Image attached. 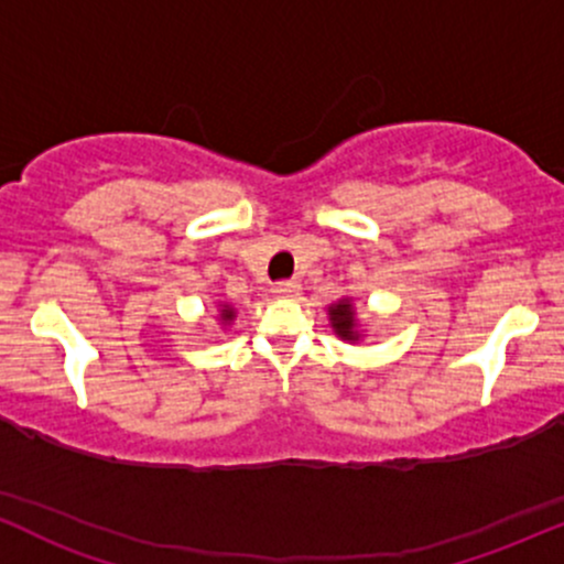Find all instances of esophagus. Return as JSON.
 Masks as SVG:
<instances>
[{
  "label": "esophagus",
  "mask_w": 564,
  "mask_h": 564,
  "mask_svg": "<svg viewBox=\"0 0 564 564\" xmlns=\"http://www.w3.org/2000/svg\"><path fill=\"white\" fill-rule=\"evenodd\" d=\"M272 292H275V297H297L302 286L297 281H278L275 286H272Z\"/></svg>",
  "instance_id": "34e87169"
}]
</instances>
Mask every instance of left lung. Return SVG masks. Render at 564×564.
<instances>
[{
	"instance_id": "1",
	"label": "left lung",
	"mask_w": 564,
	"mask_h": 564,
	"mask_svg": "<svg viewBox=\"0 0 564 564\" xmlns=\"http://www.w3.org/2000/svg\"><path fill=\"white\" fill-rule=\"evenodd\" d=\"M329 316H332V327L340 337L346 340H354L357 332H354V311H351V302H337L335 307H329Z\"/></svg>"
}]
</instances>
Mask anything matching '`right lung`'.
Instances as JSON below:
<instances>
[{"label": "right lung", "mask_w": 564, "mask_h": 564, "mask_svg": "<svg viewBox=\"0 0 564 564\" xmlns=\"http://www.w3.org/2000/svg\"><path fill=\"white\" fill-rule=\"evenodd\" d=\"M221 318H224V322H232V318H235V311H232V307H227V305H224V311H221Z\"/></svg>", "instance_id": "right-lung-1"}]
</instances>
